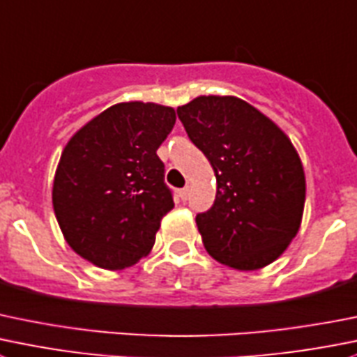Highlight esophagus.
Wrapping results in <instances>:
<instances>
[{"label":"esophagus","instance_id":"esophagus-1","mask_svg":"<svg viewBox=\"0 0 357 357\" xmlns=\"http://www.w3.org/2000/svg\"><path fill=\"white\" fill-rule=\"evenodd\" d=\"M179 197H181L183 202H186V200H188V197H190V186H185V188L179 190Z\"/></svg>","mask_w":357,"mask_h":357}]
</instances>
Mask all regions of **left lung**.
Returning <instances> with one entry per match:
<instances>
[{"instance_id":"8db88e82","label":"left lung","mask_w":357,"mask_h":357,"mask_svg":"<svg viewBox=\"0 0 357 357\" xmlns=\"http://www.w3.org/2000/svg\"><path fill=\"white\" fill-rule=\"evenodd\" d=\"M216 176V199L195 221L206 251L235 271L271 265L298 234L305 172L284 130L234 96H199L178 108Z\"/></svg>"}]
</instances>
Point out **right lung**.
Masks as SVG:
<instances>
[{"instance_id":"add662e5","label":"right lung","mask_w":357,"mask_h":357,"mask_svg":"<svg viewBox=\"0 0 357 357\" xmlns=\"http://www.w3.org/2000/svg\"><path fill=\"white\" fill-rule=\"evenodd\" d=\"M176 123L171 106H109L73 134L52 188L69 248L106 271H122L151 251L174 207L157 150Z\"/></svg>"}]
</instances>
